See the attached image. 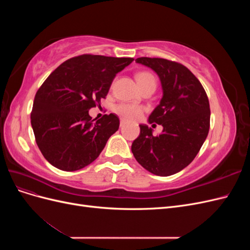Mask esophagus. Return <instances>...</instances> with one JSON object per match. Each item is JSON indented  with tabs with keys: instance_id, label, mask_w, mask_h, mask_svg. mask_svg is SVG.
<instances>
[{
	"instance_id": "34e87169",
	"label": "esophagus",
	"mask_w": 250,
	"mask_h": 250,
	"mask_svg": "<svg viewBox=\"0 0 250 250\" xmlns=\"http://www.w3.org/2000/svg\"><path fill=\"white\" fill-rule=\"evenodd\" d=\"M126 124V122H125V120H123V119H121V121H120V126L121 127H123L124 125Z\"/></svg>"
}]
</instances>
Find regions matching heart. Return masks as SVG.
Here are the masks:
<instances>
[{"instance_id":"b5f03b06","label":"heart","mask_w":250,"mask_h":250,"mask_svg":"<svg viewBox=\"0 0 250 250\" xmlns=\"http://www.w3.org/2000/svg\"><path fill=\"white\" fill-rule=\"evenodd\" d=\"M135 78H137V81L139 83L141 89L150 84H153L156 86L155 77L149 72H140L137 74ZM115 111L121 118L127 121H134L139 119L143 115V108L139 106V105H134V104H126V103L118 104L115 107Z\"/></svg>"}]
</instances>
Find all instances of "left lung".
Instances as JSON below:
<instances>
[{"mask_svg": "<svg viewBox=\"0 0 250 250\" xmlns=\"http://www.w3.org/2000/svg\"><path fill=\"white\" fill-rule=\"evenodd\" d=\"M135 62L150 67L160 77L163 98L148 121L164 129L154 137L151 128L141 124L131 151L147 171L169 176L190 165L206 141L210 118L208 98L200 81L181 63L149 57L137 58Z\"/></svg>", "mask_w": 250, "mask_h": 250, "instance_id": "obj_1", "label": "left lung"}]
</instances>
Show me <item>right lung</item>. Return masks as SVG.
<instances>
[{
    "label": "right lung",
    "mask_w": 250,
    "mask_h": 250,
    "mask_svg": "<svg viewBox=\"0 0 250 250\" xmlns=\"http://www.w3.org/2000/svg\"><path fill=\"white\" fill-rule=\"evenodd\" d=\"M130 57L83 54L60 64L37 90L31 111L35 141L55 168L76 171L100 155L120 126L118 116L92 120L88 110L100 105L116 75Z\"/></svg>",
    "instance_id": "right-lung-1"
}]
</instances>
